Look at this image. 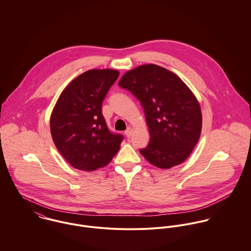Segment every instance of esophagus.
I'll use <instances>...</instances> for the list:
<instances>
[{
  "label": "esophagus",
  "mask_w": 251,
  "mask_h": 251,
  "mask_svg": "<svg viewBox=\"0 0 251 251\" xmlns=\"http://www.w3.org/2000/svg\"><path fill=\"white\" fill-rule=\"evenodd\" d=\"M132 131H133V129L131 128V127H128L126 131H125V134H126V136L127 137V138H129L130 136H131V134H132Z\"/></svg>",
  "instance_id": "1"
}]
</instances>
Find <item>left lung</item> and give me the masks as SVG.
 <instances>
[{
    "mask_svg": "<svg viewBox=\"0 0 251 251\" xmlns=\"http://www.w3.org/2000/svg\"><path fill=\"white\" fill-rule=\"evenodd\" d=\"M119 86L131 92L144 108L151 138L140 153L161 169L182 163L202 129L201 108L190 89L178 75L153 64L125 73Z\"/></svg>",
    "mask_w": 251,
    "mask_h": 251,
    "instance_id": "1",
    "label": "left lung"
}]
</instances>
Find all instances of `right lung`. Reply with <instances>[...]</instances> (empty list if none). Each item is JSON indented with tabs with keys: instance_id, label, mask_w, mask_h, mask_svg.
I'll use <instances>...</instances> for the list:
<instances>
[{
	"instance_id": "1",
	"label": "right lung",
	"mask_w": 251,
	"mask_h": 251,
	"mask_svg": "<svg viewBox=\"0 0 251 251\" xmlns=\"http://www.w3.org/2000/svg\"><path fill=\"white\" fill-rule=\"evenodd\" d=\"M115 70H90L73 79L59 97L50 117L52 139L74 168L104 167L120 150L123 135L108 129L102 101L119 77Z\"/></svg>"
}]
</instances>
